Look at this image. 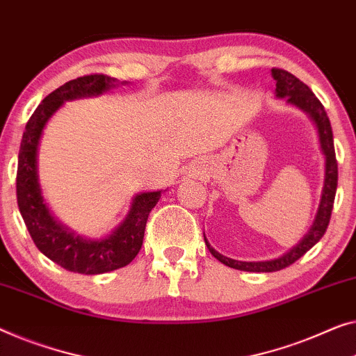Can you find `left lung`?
Here are the masks:
<instances>
[{
  "mask_svg": "<svg viewBox=\"0 0 356 356\" xmlns=\"http://www.w3.org/2000/svg\"><path fill=\"white\" fill-rule=\"evenodd\" d=\"M273 79L276 80V97L286 99L287 104H292L298 107V109L305 112V114L312 118V122L315 123L318 130L319 138V146L324 154V186L321 191V200H319V207L313 221L312 228L308 233L303 236V239L298 242L297 245H293L289 252H286L284 255L277 257L275 260H265V261H239L228 259V257L221 255L216 252L212 245L209 244V241L205 239L210 254H212L216 260L221 264L234 268V270L241 271H252V273H271V271H280L282 268L292 265L293 261H297L300 257L307 254L316 242L323 238L326 233L329 220H331L332 207H334V197H336V189H337V161H336V151H334V138H332V128L329 117L324 111L321 102L318 97L313 95V91L308 86L289 74L287 70L282 69H271Z\"/></svg>",
  "mask_w": 356,
  "mask_h": 356,
  "instance_id": "obj_1",
  "label": "left lung"
}]
</instances>
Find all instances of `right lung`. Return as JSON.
Listing matches in <instances>:
<instances>
[{
	"label": "right lung",
	"instance_id": "1",
	"mask_svg": "<svg viewBox=\"0 0 356 356\" xmlns=\"http://www.w3.org/2000/svg\"><path fill=\"white\" fill-rule=\"evenodd\" d=\"M115 86L117 80L104 74L79 76L59 86L41 101L30 117L19 149L15 188L24 223L41 254L67 271L80 275H101L130 264L141 249L147 216L156 207L162 193L152 191L136 194L127 218L102 239H85L75 236L74 231L54 218L41 195L38 146L46 123L65 101L99 96Z\"/></svg>",
	"mask_w": 356,
	"mask_h": 356
}]
</instances>
